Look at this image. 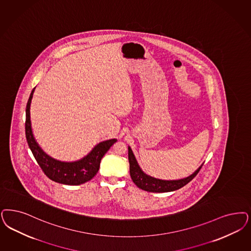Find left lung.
I'll return each mask as SVG.
<instances>
[{
  "mask_svg": "<svg viewBox=\"0 0 251 251\" xmlns=\"http://www.w3.org/2000/svg\"><path fill=\"white\" fill-rule=\"evenodd\" d=\"M129 150V163H130V178L132 182H134L137 187L142 190L152 192V193H165V192H172V191L178 190L182 188V186L186 185L188 182H191L199 173L202 165L199 169L187 178L176 180V181H164L153 178L148 176L146 173H143L140 169L138 163L135 159L130 147H128Z\"/></svg>",
  "mask_w": 251,
  "mask_h": 251,
  "instance_id": "left-lung-1",
  "label": "left lung"
}]
</instances>
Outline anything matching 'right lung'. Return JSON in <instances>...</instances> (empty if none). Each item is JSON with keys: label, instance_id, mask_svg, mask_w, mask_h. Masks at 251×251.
I'll list each match as a JSON object with an SVG mask.
<instances>
[{"label": "right lung", "instance_id": "1", "mask_svg": "<svg viewBox=\"0 0 251 251\" xmlns=\"http://www.w3.org/2000/svg\"><path fill=\"white\" fill-rule=\"evenodd\" d=\"M34 90L33 88L26 104L25 129L27 145L37 163L44 174L53 182L68 185H78L92 180L100 168L102 157L114 143L117 142V139L107 140L98 144L85 157L75 162H61L47 156L36 143L31 130L29 108Z\"/></svg>", "mask_w": 251, "mask_h": 251}]
</instances>
